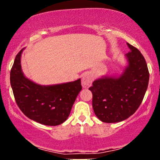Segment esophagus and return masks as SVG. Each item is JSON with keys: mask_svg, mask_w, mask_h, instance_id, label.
I'll use <instances>...</instances> for the list:
<instances>
[{"mask_svg": "<svg viewBox=\"0 0 160 160\" xmlns=\"http://www.w3.org/2000/svg\"><path fill=\"white\" fill-rule=\"evenodd\" d=\"M92 82V76L89 73H84L82 75V85L84 88H88L90 87L91 83Z\"/></svg>", "mask_w": 160, "mask_h": 160, "instance_id": "esophagus-1", "label": "esophagus"}]
</instances>
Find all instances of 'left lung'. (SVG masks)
Segmentation results:
<instances>
[{"mask_svg": "<svg viewBox=\"0 0 160 160\" xmlns=\"http://www.w3.org/2000/svg\"><path fill=\"white\" fill-rule=\"evenodd\" d=\"M129 65L118 78L95 80L89 88L98 119L106 123L122 122L132 116L141 104L147 89L149 72L143 54L128 43Z\"/></svg>", "mask_w": 160, "mask_h": 160, "instance_id": "1", "label": "left lung"}]
</instances>
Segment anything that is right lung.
I'll list each match as a JSON object with an SVG mask.
<instances>
[{
    "instance_id": "add662e5",
    "label": "right lung",
    "mask_w": 160,
    "mask_h": 160,
    "mask_svg": "<svg viewBox=\"0 0 160 160\" xmlns=\"http://www.w3.org/2000/svg\"><path fill=\"white\" fill-rule=\"evenodd\" d=\"M20 50L10 72V83L15 101L29 119L49 126L68 119L76 98L82 90L81 79L65 84L41 86L28 79L21 69Z\"/></svg>"
}]
</instances>
